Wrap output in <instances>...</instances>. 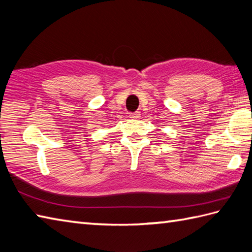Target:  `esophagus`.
Masks as SVG:
<instances>
[{
  "instance_id": "obj_1",
  "label": "esophagus",
  "mask_w": 252,
  "mask_h": 252,
  "mask_svg": "<svg viewBox=\"0 0 252 252\" xmlns=\"http://www.w3.org/2000/svg\"><path fill=\"white\" fill-rule=\"evenodd\" d=\"M140 117H141L140 111H135V112H133V114L130 115V118H132V119H138Z\"/></svg>"
}]
</instances>
